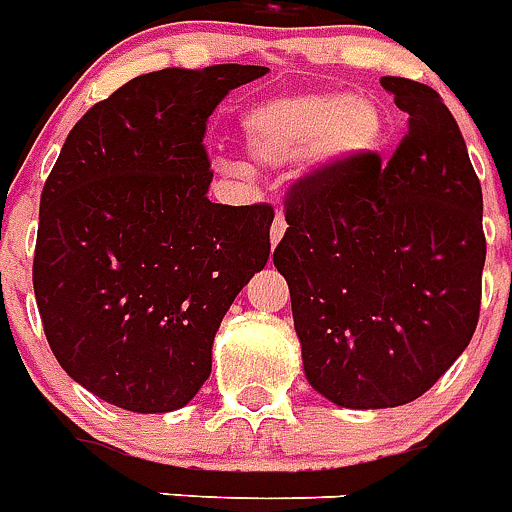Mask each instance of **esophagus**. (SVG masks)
Listing matches in <instances>:
<instances>
[{"label": "esophagus", "mask_w": 512, "mask_h": 512, "mask_svg": "<svg viewBox=\"0 0 512 512\" xmlns=\"http://www.w3.org/2000/svg\"><path fill=\"white\" fill-rule=\"evenodd\" d=\"M285 230H288V222H285V216H282V211H277L275 222H272V230H269V237H272V248H275V245L280 243L282 235H285Z\"/></svg>", "instance_id": "1"}]
</instances>
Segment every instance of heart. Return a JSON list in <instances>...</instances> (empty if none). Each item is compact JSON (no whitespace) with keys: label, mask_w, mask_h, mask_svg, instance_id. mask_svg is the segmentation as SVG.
Segmentation results:
<instances>
[{"label":"heart","mask_w":512,"mask_h":512,"mask_svg":"<svg viewBox=\"0 0 512 512\" xmlns=\"http://www.w3.org/2000/svg\"><path fill=\"white\" fill-rule=\"evenodd\" d=\"M245 150L253 166L282 169L309 158L351 163L386 142V116L370 97L338 89L298 92L253 105L240 118Z\"/></svg>","instance_id":"b5f03b06"}]
</instances>
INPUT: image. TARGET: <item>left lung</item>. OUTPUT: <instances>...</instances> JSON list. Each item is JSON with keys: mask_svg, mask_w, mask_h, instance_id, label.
Segmentation results:
<instances>
[{"mask_svg": "<svg viewBox=\"0 0 512 512\" xmlns=\"http://www.w3.org/2000/svg\"><path fill=\"white\" fill-rule=\"evenodd\" d=\"M407 134L290 185L275 248L306 378L351 410L415 402L470 343L481 312L484 198L436 89L383 76Z\"/></svg>", "mask_w": 512, "mask_h": 512, "instance_id": "1", "label": "left lung"}]
</instances>
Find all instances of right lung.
<instances>
[{"label":"right lung","mask_w":512,"mask_h":512,"mask_svg":"<svg viewBox=\"0 0 512 512\" xmlns=\"http://www.w3.org/2000/svg\"><path fill=\"white\" fill-rule=\"evenodd\" d=\"M264 65L163 68L126 81L73 126L39 203L34 293L76 383L132 412L185 407L243 285L269 259V203L222 206L206 124Z\"/></svg>","instance_id":"right-lung-1"}]
</instances>
